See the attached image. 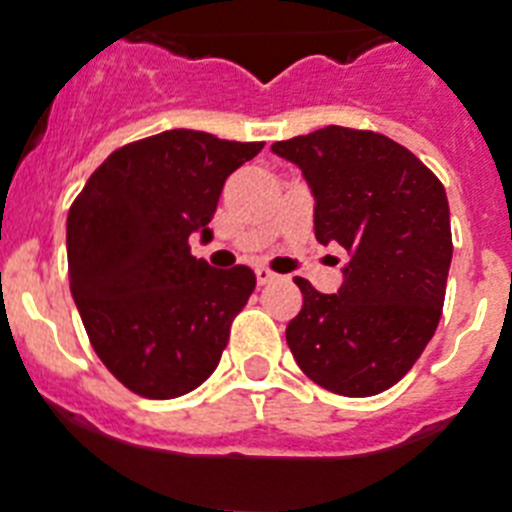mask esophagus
<instances>
[{
    "label": "esophagus",
    "instance_id": "esophagus-1",
    "mask_svg": "<svg viewBox=\"0 0 512 512\" xmlns=\"http://www.w3.org/2000/svg\"><path fill=\"white\" fill-rule=\"evenodd\" d=\"M255 276H257V283H260V286L278 281V273H273V270H268V268H257Z\"/></svg>",
    "mask_w": 512,
    "mask_h": 512
}]
</instances>
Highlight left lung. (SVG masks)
I'll return each instance as SVG.
<instances>
[{"label": "left lung", "mask_w": 512, "mask_h": 512, "mask_svg": "<svg viewBox=\"0 0 512 512\" xmlns=\"http://www.w3.org/2000/svg\"><path fill=\"white\" fill-rule=\"evenodd\" d=\"M270 150L302 171L317 242L349 252L336 294L296 278L304 302L286 325L291 354L330 393H382L414 367L440 322L453 260L445 187L377 132L330 124Z\"/></svg>", "instance_id": "1"}]
</instances>
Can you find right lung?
<instances>
[{"instance_id":"obj_1","label":"right lung","mask_w":512,"mask_h":512,"mask_svg":"<svg viewBox=\"0 0 512 512\" xmlns=\"http://www.w3.org/2000/svg\"><path fill=\"white\" fill-rule=\"evenodd\" d=\"M260 150L263 143L166 130L114 150L72 203V299L98 359L132 393L176 398L221 362L255 273L210 268L190 252V236H213L223 184Z\"/></svg>"}]
</instances>
